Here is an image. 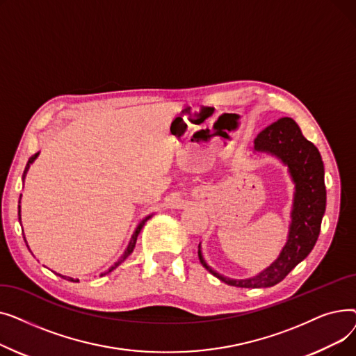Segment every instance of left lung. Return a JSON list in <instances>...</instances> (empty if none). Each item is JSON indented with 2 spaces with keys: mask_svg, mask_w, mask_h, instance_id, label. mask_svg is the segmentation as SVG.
Segmentation results:
<instances>
[{
  "mask_svg": "<svg viewBox=\"0 0 356 356\" xmlns=\"http://www.w3.org/2000/svg\"><path fill=\"white\" fill-rule=\"evenodd\" d=\"M257 152H267L289 165L296 183L291 225L286 247L267 270L248 280L222 277L207 266L199 250L202 266L223 283L235 287H271L303 261L313 250L321 232V223L326 209L325 168L319 149L305 138L298 125L289 117L280 118L261 131L254 141Z\"/></svg>",
  "mask_w": 356,
  "mask_h": 356,
  "instance_id": "left-lung-1",
  "label": "left lung"
}]
</instances>
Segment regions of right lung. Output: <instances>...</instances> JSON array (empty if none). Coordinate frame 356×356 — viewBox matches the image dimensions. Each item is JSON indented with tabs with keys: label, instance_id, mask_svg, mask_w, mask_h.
I'll return each mask as SVG.
<instances>
[{
	"label": "right lung",
	"instance_id": "right-lung-1",
	"mask_svg": "<svg viewBox=\"0 0 356 356\" xmlns=\"http://www.w3.org/2000/svg\"><path fill=\"white\" fill-rule=\"evenodd\" d=\"M37 156H39V153H35L33 157H30V160H29V163H27V165H26V170H24V175H23V179L26 177V173H27V170H29V167H30V164L35 160V157ZM22 197V196H20ZM149 218V216H148ZM148 218H145L141 223H140V225L137 227V229H136V232H134V235H133V238H131V241H129V244H128V247H127V250H125V252H124V255L117 261V263L114 264V266H112L108 271H105V273H102L101 275H105V274H108V273H111L112 270H115L121 263H122V261L131 254V252H133V250H134V247H136V242H137V236H138V234H140V231H141V228L144 227V223H145V220L148 219ZM18 219H20L22 220V215H20V207H18ZM26 241V239H24ZM26 244H27V242H26ZM60 275V274H59ZM60 277H63V278H67V280H70V282H74V280L73 278H69V277H65V275H60ZM76 282H79V280H76Z\"/></svg>",
	"mask_w": 356,
	"mask_h": 356
}]
</instances>
